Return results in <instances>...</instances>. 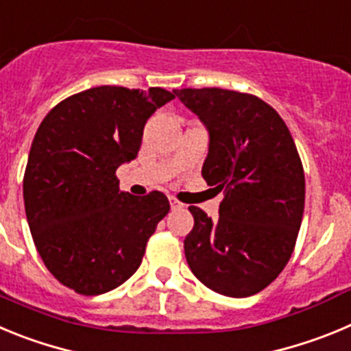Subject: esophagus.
I'll list each match as a JSON object with an SVG mask.
<instances>
[{"mask_svg":"<svg viewBox=\"0 0 351 351\" xmlns=\"http://www.w3.org/2000/svg\"><path fill=\"white\" fill-rule=\"evenodd\" d=\"M169 204H171V210H183V206H185V204H182L175 197H169Z\"/></svg>","mask_w":351,"mask_h":351,"instance_id":"1","label":"esophagus"}]
</instances>
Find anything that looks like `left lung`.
I'll use <instances>...</instances> for the list:
<instances>
[{
    "label": "left lung",
    "mask_w": 351,
    "mask_h": 351,
    "mask_svg": "<svg viewBox=\"0 0 351 351\" xmlns=\"http://www.w3.org/2000/svg\"><path fill=\"white\" fill-rule=\"evenodd\" d=\"M210 134L203 178L223 191L219 219L191 206L183 241L189 267L208 289L248 298L287 266L304 211V171L283 119L252 94L175 90Z\"/></svg>",
    "instance_id": "1"
}]
</instances>
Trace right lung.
Masks as SVG:
<instances>
[{
    "label": "right lung",
    "instance_id": "right-lung-1",
    "mask_svg": "<svg viewBox=\"0 0 351 351\" xmlns=\"http://www.w3.org/2000/svg\"><path fill=\"white\" fill-rule=\"evenodd\" d=\"M171 99L160 87L101 85L66 97L38 128L22 183L27 223L47 269L75 292L122 285L168 215L162 192H121L115 171L136 159L145 124Z\"/></svg>",
    "mask_w": 351,
    "mask_h": 351
}]
</instances>
